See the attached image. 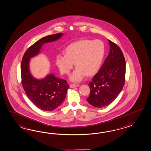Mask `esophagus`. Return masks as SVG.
<instances>
[{
  "mask_svg": "<svg viewBox=\"0 0 151 151\" xmlns=\"http://www.w3.org/2000/svg\"><path fill=\"white\" fill-rule=\"evenodd\" d=\"M80 86L79 84H75V83H71L70 85V88H75L76 87H78V86Z\"/></svg>",
  "mask_w": 151,
  "mask_h": 151,
  "instance_id": "34e87169",
  "label": "esophagus"
}]
</instances>
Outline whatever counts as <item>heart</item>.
I'll return each instance as SVG.
<instances>
[{
    "instance_id": "b5f03b06",
    "label": "heart",
    "mask_w": 151,
    "mask_h": 151,
    "mask_svg": "<svg viewBox=\"0 0 151 151\" xmlns=\"http://www.w3.org/2000/svg\"><path fill=\"white\" fill-rule=\"evenodd\" d=\"M104 53L105 47L102 41L80 40L68 45L65 49V55L58 54L55 62L63 75L69 74L74 62L76 68L70 76V80L79 81L86 74L90 76L97 72Z\"/></svg>"
}]
</instances>
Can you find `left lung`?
<instances>
[{"label": "left lung", "instance_id": "left-lung-1", "mask_svg": "<svg viewBox=\"0 0 151 151\" xmlns=\"http://www.w3.org/2000/svg\"><path fill=\"white\" fill-rule=\"evenodd\" d=\"M108 42L109 55L88 84L90 94L87 101L97 108L107 106L113 102L125 81L126 63L122 51L115 43L109 40Z\"/></svg>", "mask_w": 151, "mask_h": 151}]
</instances>
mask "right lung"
Listing matches in <instances>:
<instances>
[{
    "label": "right lung",
    "mask_w": 151,
    "mask_h": 151,
    "mask_svg": "<svg viewBox=\"0 0 151 151\" xmlns=\"http://www.w3.org/2000/svg\"><path fill=\"white\" fill-rule=\"evenodd\" d=\"M62 33L43 37L29 47L24 53L21 64V83L25 93L33 103L41 110L52 111L59 106L65 99L69 88L67 81L50 74L42 80L33 78L29 73V59L40 52L42 45L56 41Z\"/></svg>",
    "instance_id": "right-lung-1"
}]
</instances>
